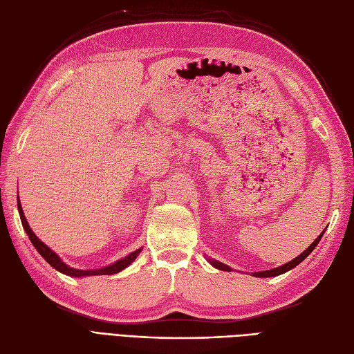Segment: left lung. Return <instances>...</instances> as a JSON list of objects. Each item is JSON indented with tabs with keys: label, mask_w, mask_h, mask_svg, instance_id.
<instances>
[{
	"label": "left lung",
	"mask_w": 354,
	"mask_h": 354,
	"mask_svg": "<svg viewBox=\"0 0 354 354\" xmlns=\"http://www.w3.org/2000/svg\"><path fill=\"white\" fill-rule=\"evenodd\" d=\"M324 233H325V230L319 234V236L316 238V241L308 246L307 250H304V252H301L299 254L298 257H295L294 260H291V261H288V263H285V264H282V266H279V267H274V269H270V270H263V272H254L252 273V276H255V277H273V276H279V274H282V273H286V272H289L291 269H294L295 266H298L299 263H301L306 257H308V254L312 252L316 246H317V243L320 242V239H322V236H324ZM208 260V263L212 266V267H216V269H218V270H224V272H232V269L229 266H226L224 263H220L218 260H212V259H207Z\"/></svg>",
	"instance_id": "obj_1"
}]
</instances>
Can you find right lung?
Masks as SVG:
<instances>
[{"label":"right lung","instance_id":"obj_1","mask_svg":"<svg viewBox=\"0 0 354 354\" xmlns=\"http://www.w3.org/2000/svg\"><path fill=\"white\" fill-rule=\"evenodd\" d=\"M17 209H19L20 220H22V224H24V229H25L26 234L29 236L32 245H34L35 250L39 252V255L53 267V269H56L57 272H60V273H63V274H66V276H71V277H85V276H97V274H115V273H120L121 270L127 269V267L130 266V264L137 259V255L140 254L142 250H143V248H138V250L133 251L131 254L125 255L124 259L118 260V261H115V263H112V264H109V266H106V267H102V269H87V270L73 269V267L68 266L66 263H63L60 257H59L55 251L50 250L48 246H47L44 242H42L34 232H32V229L29 227V224H28V220H26V217H25V214H24L22 203H20L19 196H17Z\"/></svg>","mask_w":354,"mask_h":354}]
</instances>
